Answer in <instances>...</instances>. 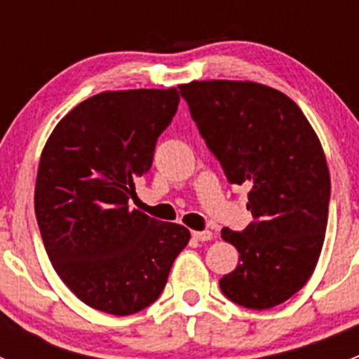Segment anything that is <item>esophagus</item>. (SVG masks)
Here are the masks:
<instances>
[{"label":"esophagus","instance_id":"34e87169","mask_svg":"<svg viewBox=\"0 0 359 359\" xmlns=\"http://www.w3.org/2000/svg\"><path fill=\"white\" fill-rule=\"evenodd\" d=\"M193 240L196 241L212 240V231H193Z\"/></svg>","mask_w":359,"mask_h":359}]
</instances>
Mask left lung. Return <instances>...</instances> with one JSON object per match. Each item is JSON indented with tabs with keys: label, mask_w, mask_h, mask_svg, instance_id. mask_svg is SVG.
Here are the masks:
<instances>
[{
	"label": "left lung",
	"mask_w": 359,
	"mask_h": 359,
	"mask_svg": "<svg viewBox=\"0 0 359 359\" xmlns=\"http://www.w3.org/2000/svg\"><path fill=\"white\" fill-rule=\"evenodd\" d=\"M179 90L227 180L248 189L253 220L240 233L222 229L240 259L220 290L271 309L307 283L323 247L330 173L320 139L300 107L266 85L213 79Z\"/></svg>",
	"instance_id": "left-lung-1"
}]
</instances>
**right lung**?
I'll return each instance as SVG.
<instances>
[{"instance_id":"right-lung-1","label":"right lung","mask_w":359,"mask_h":359,"mask_svg":"<svg viewBox=\"0 0 359 359\" xmlns=\"http://www.w3.org/2000/svg\"><path fill=\"white\" fill-rule=\"evenodd\" d=\"M179 100L177 88L93 95L60 119L41 153L34 212L46 253L69 290L102 313L151 306L189 243V229L128 205Z\"/></svg>"}]
</instances>
